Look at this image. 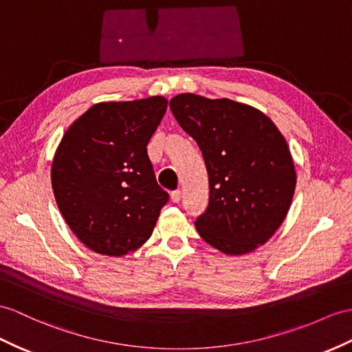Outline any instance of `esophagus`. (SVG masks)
I'll return each instance as SVG.
<instances>
[{"label": "esophagus", "mask_w": 352, "mask_h": 352, "mask_svg": "<svg viewBox=\"0 0 352 352\" xmlns=\"http://www.w3.org/2000/svg\"><path fill=\"white\" fill-rule=\"evenodd\" d=\"M181 197H182V194H181V191H179V190L170 192V199H171V201H173V203L181 201Z\"/></svg>", "instance_id": "esophagus-1"}]
</instances>
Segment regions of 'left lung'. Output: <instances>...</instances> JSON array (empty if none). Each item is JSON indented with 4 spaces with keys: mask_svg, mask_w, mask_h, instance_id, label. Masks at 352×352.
Listing matches in <instances>:
<instances>
[{
    "mask_svg": "<svg viewBox=\"0 0 352 352\" xmlns=\"http://www.w3.org/2000/svg\"><path fill=\"white\" fill-rule=\"evenodd\" d=\"M171 113L199 144L209 176V204L195 228L228 255L252 252L275 234L296 190L284 135L251 106L179 94Z\"/></svg>",
    "mask_w": 352,
    "mask_h": 352,
    "instance_id": "1",
    "label": "left lung"
}]
</instances>
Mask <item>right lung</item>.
Instances as JSON below:
<instances>
[{"instance_id":"right-lung-1","label":"right lung","mask_w":352,"mask_h":352,"mask_svg":"<svg viewBox=\"0 0 352 352\" xmlns=\"http://www.w3.org/2000/svg\"><path fill=\"white\" fill-rule=\"evenodd\" d=\"M166 110L160 96L98 102L65 131L52 188L68 227L91 251L121 256L151 237L168 194L157 184L146 146Z\"/></svg>"}]
</instances>
